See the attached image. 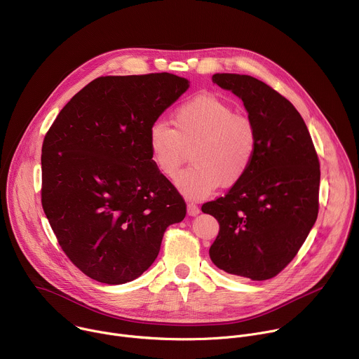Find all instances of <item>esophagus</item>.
<instances>
[{"label": "esophagus", "mask_w": 359, "mask_h": 359, "mask_svg": "<svg viewBox=\"0 0 359 359\" xmlns=\"http://www.w3.org/2000/svg\"><path fill=\"white\" fill-rule=\"evenodd\" d=\"M198 213H200V209H198V206H196L194 203L187 204V215L189 216H197Z\"/></svg>", "instance_id": "obj_1"}]
</instances>
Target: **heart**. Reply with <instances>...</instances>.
<instances>
[{"mask_svg":"<svg viewBox=\"0 0 359 359\" xmlns=\"http://www.w3.org/2000/svg\"><path fill=\"white\" fill-rule=\"evenodd\" d=\"M172 123L150 126L149 155L163 177L175 179L191 149L193 168L176 180L186 198H206L219 186L233 187L244 179L257 150V132L229 102L215 93L197 95L176 108Z\"/></svg>","mask_w":359,"mask_h":359,"instance_id":"b5f03b06","label":"heart"}]
</instances>
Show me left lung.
Returning a JSON list of instances; mask_svg holds the SVG:
<instances>
[{
  "label": "left lung",
  "instance_id": "1",
  "mask_svg": "<svg viewBox=\"0 0 359 359\" xmlns=\"http://www.w3.org/2000/svg\"><path fill=\"white\" fill-rule=\"evenodd\" d=\"M233 92L257 132L244 179L201 212L220 224L210 259L220 270L254 281L277 276L298 252L318 216L320 162L311 136L290 100L248 75L215 74Z\"/></svg>",
  "mask_w": 359,
  "mask_h": 359
}]
</instances>
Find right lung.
Returning a JSON list of instances; mask_svg holds the SVG:
<instances>
[{
    "instance_id": "obj_1",
    "label": "right lung",
    "mask_w": 359,
    "mask_h": 359,
    "mask_svg": "<svg viewBox=\"0 0 359 359\" xmlns=\"http://www.w3.org/2000/svg\"><path fill=\"white\" fill-rule=\"evenodd\" d=\"M162 72L100 76L62 108L42 144V208L88 277L125 284L156 260L186 203L150 162L147 132L189 89Z\"/></svg>"
}]
</instances>
